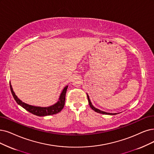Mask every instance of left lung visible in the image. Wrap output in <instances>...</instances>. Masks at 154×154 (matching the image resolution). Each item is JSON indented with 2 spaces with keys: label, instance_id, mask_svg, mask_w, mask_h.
Listing matches in <instances>:
<instances>
[{
  "label": "left lung",
  "instance_id": "8db88e82",
  "mask_svg": "<svg viewBox=\"0 0 154 154\" xmlns=\"http://www.w3.org/2000/svg\"><path fill=\"white\" fill-rule=\"evenodd\" d=\"M87 98H88V102H89V105L90 106V107L91 108V109H93L94 111L98 112V113H100V114H108V115H115V114H117L116 113H114V114H112V113H109V112H104V111H102V110H100L99 109H98L97 108H95L93 105L91 104V102L90 100V98H89V96L87 94Z\"/></svg>",
  "mask_w": 154,
  "mask_h": 154
}]
</instances>
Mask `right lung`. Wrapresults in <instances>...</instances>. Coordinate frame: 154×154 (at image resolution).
I'll list each match as a JSON object with an SVG mask.
<instances>
[{"label": "right lung", "mask_w": 154, "mask_h": 154, "mask_svg": "<svg viewBox=\"0 0 154 154\" xmlns=\"http://www.w3.org/2000/svg\"><path fill=\"white\" fill-rule=\"evenodd\" d=\"M67 87H68V86H66V87H64V88L62 91V93L60 94L59 100L57 103L54 104V105L51 106L47 107H36V106H31V105H29V104H27L26 103L22 102L16 95L15 93L13 90V88H12V86L10 83V88H11L12 95H13L14 100L17 103V104H19L20 106H21L24 109L28 110V112L38 116H50V115L56 114L60 112L61 110L63 109L65 104V97H66V93Z\"/></svg>", "instance_id": "1"}]
</instances>
